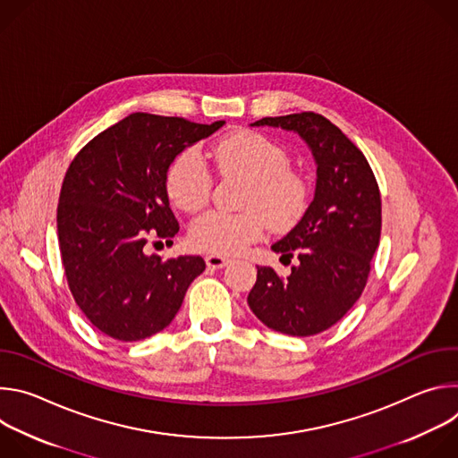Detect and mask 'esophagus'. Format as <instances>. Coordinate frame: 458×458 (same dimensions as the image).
<instances>
[{
	"instance_id": "1",
	"label": "esophagus",
	"mask_w": 458,
	"mask_h": 458,
	"mask_svg": "<svg viewBox=\"0 0 458 458\" xmlns=\"http://www.w3.org/2000/svg\"><path fill=\"white\" fill-rule=\"evenodd\" d=\"M230 263V260L226 259V257H223V255H207V265L210 267V268H214V270H219V268H225L226 265Z\"/></svg>"
}]
</instances>
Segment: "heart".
I'll return each mask as SVG.
<instances>
[{"label": "heart", "instance_id": "heart-1", "mask_svg": "<svg viewBox=\"0 0 458 458\" xmlns=\"http://www.w3.org/2000/svg\"><path fill=\"white\" fill-rule=\"evenodd\" d=\"M212 157L223 175L248 181L241 214L208 212L195 219L188 237L193 248L214 255L242 251L263 237L267 223L274 230L293 226L308 207L306 179L290 168V154L277 141L250 130L221 138ZM166 191L182 212H199L210 199L212 175L193 148L181 152L166 172Z\"/></svg>", "mask_w": 458, "mask_h": 458}]
</instances>
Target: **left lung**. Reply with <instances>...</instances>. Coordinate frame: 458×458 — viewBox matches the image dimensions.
<instances>
[{
  "label": "left lung",
  "instance_id": "8db88e82",
  "mask_svg": "<svg viewBox=\"0 0 458 458\" xmlns=\"http://www.w3.org/2000/svg\"><path fill=\"white\" fill-rule=\"evenodd\" d=\"M251 126L297 134L317 165L313 201L301 221L272 244L297 265L281 279L257 267L248 295L255 317L274 332L310 337L332 328L360 297L380 239V191L364 154L326 117L302 112L263 117Z\"/></svg>",
  "mask_w": 458,
  "mask_h": 458
}]
</instances>
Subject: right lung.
<instances>
[{
  "label": "right lung",
  "instance_id": "1",
  "mask_svg": "<svg viewBox=\"0 0 458 458\" xmlns=\"http://www.w3.org/2000/svg\"><path fill=\"white\" fill-rule=\"evenodd\" d=\"M223 124L136 112L71 163L59 193V250L71 292L101 334L121 343L159 334L205 272L203 257L163 260L147 242L179 232L166 191L172 161Z\"/></svg>",
  "mask_w": 458,
  "mask_h": 458
}]
</instances>
